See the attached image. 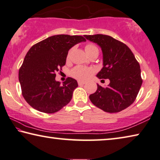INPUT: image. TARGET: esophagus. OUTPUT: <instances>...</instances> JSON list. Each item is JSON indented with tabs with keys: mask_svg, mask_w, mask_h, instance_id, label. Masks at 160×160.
Instances as JSON below:
<instances>
[{
	"mask_svg": "<svg viewBox=\"0 0 160 160\" xmlns=\"http://www.w3.org/2000/svg\"><path fill=\"white\" fill-rule=\"evenodd\" d=\"M78 83L79 86H83V84H85V82H81V81H78Z\"/></svg>",
	"mask_w": 160,
	"mask_h": 160,
	"instance_id": "obj_1",
	"label": "esophagus"
}]
</instances>
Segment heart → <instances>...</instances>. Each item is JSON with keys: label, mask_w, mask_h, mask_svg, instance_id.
<instances>
[{"label": "heart", "mask_w": 160, "mask_h": 160, "mask_svg": "<svg viewBox=\"0 0 160 160\" xmlns=\"http://www.w3.org/2000/svg\"><path fill=\"white\" fill-rule=\"evenodd\" d=\"M85 50L87 53L88 55L95 51H98L97 47L94 45L93 44H87L85 47ZM72 49H71L67 54V59L69 58L72 53ZM93 70L90 69V68L84 67L82 66H77L75 67L74 69L71 72V74L73 77L77 78L78 80H86L90 77L91 74H92Z\"/></svg>", "instance_id": "1"}]
</instances>
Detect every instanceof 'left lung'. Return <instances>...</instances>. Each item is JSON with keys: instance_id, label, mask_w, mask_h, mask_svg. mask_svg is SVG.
<instances>
[{"instance_id": "left-lung-1", "label": "left lung", "mask_w": 160, "mask_h": 160, "mask_svg": "<svg viewBox=\"0 0 160 160\" xmlns=\"http://www.w3.org/2000/svg\"><path fill=\"white\" fill-rule=\"evenodd\" d=\"M84 37L100 46L103 52V67L96 76L110 80L107 87L97 84V90L89 96L91 101L107 112H118L129 107L142 83L140 64L134 54L126 44L111 36L98 34Z\"/></svg>"}]
</instances>
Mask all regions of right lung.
I'll return each mask as SVG.
<instances>
[{
  "mask_svg": "<svg viewBox=\"0 0 160 160\" xmlns=\"http://www.w3.org/2000/svg\"><path fill=\"white\" fill-rule=\"evenodd\" d=\"M86 39L82 36L57 35L37 43L28 52L19 70L22 96L37 111L54 113L72 100L78 86L68 77L63 85L55 80L56 72L66 64L69 49Z\"/></svg>",
  "mask_w": 160,
  "mask_h": 160,
  "instance_id": "1",
  "label": "right lung"
}]
</instances>
